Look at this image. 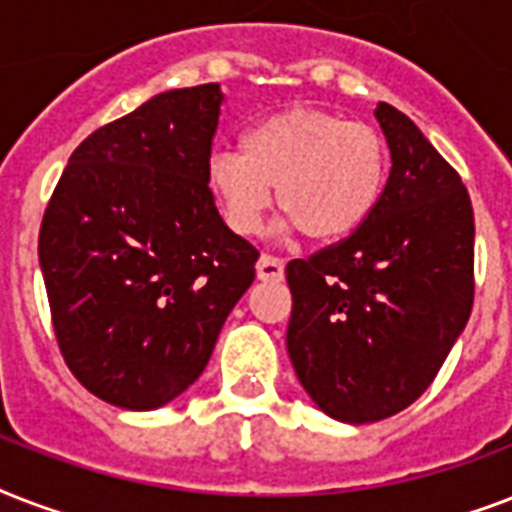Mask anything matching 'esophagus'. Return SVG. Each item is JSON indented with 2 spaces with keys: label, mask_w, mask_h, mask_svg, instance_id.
<instances>
[{
  "label": "esophagus",
  "mask_w": 512,
  "mask_h": 512,
  "mask_svg": "<svg viewBox=\"0 0 512 512\" xmlns=\"http://www.w3.org/2000/svg\"><path fill=\"white\" fill-rule=\"evenodd\" d=\"M257 279L260 281H281L284 279V260L263 255L257 260Z\"/></svg>",
  "instance_id": "1"
}]
</instances>
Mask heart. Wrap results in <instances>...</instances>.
<instances>
[{
  "label": "heart",
  "mask_w": 512,
  "mask_h": 512,
  "mask_svg": "<svg viewBox=\"0 0 512 512\" xmlns=\"http://www.w3.org/2000/svg\"><path fill=\"white\" fill-rule=\"evenodd\" d=\"M388 170V146L374 127L324 108L292 106L247 127L241 151L209 156L207 188L239 236L257 233L276 188L281 231L340 241L380 207Z\"/></svg>",
  "instance_id": "obj_1"
}]
</instances>
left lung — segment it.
Wrapping results in <instances>:
<instances>
[{
  "label": "left lung",
  "instance_id": "left-lung-1",
  "mask_svg": "<svg viewBox=\"0 0 512 512\" xmlns=\"http://www.w3.org/2000/svg\"><path fill=\"white\" fill-rule=\"evenodd\" d=\"M374 116L390 175L369 223L287 265V350L311 401L364 425L428 390L473 308L476 223L460 175L388 103Z\"/></svg>",
  "mask_w": 512,
  "mask_h": 512
}]
</instances>
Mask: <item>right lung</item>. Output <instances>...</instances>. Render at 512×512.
Wrapping results in <instances>:
<instances>
[{
	"mask_svg": "<svg viewBox=\"0 0 512 512\" xmlns=\"http://www.w3.org/2000/svg\"><path fill=\"white\" fill-rule=\"evenodd\" d=\"M220 84L167 90L100 127L58 180L39 265L68 369L108 404L151 412L204 372L257 249L223 223L207 162Z\"/></svg>",
	"mask_w": 512,
	"mask_h": 512,
	"instance_id": "add662e5",
	"label": "right lung"
}]
</instances>
